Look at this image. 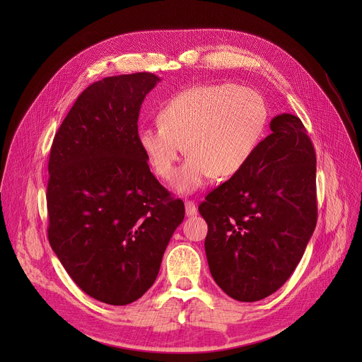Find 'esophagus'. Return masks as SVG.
Listing matches in <instances>:
<instances>
[{
  "instance_id": "1",
  "label": "esophagus",
  "mask_w": 362,
  "mask_h": 362,
  "mask_svg": "<svg viewBox=\"0 0 362 362\" xmlns=\"http://www.w3.org/2000/svg\"><path fill=\"white\" fill-rule=\"evenodd\" d=\"M185 208H186V216H189V217L198 214V208H197L194 201H186Z\"/></svg>"
}]
</instances>
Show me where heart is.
<instances>
[{"mask_svg": "<svg viewBox=\"0 0 362 362\" xmlns=\"http://www.w3.org/2000/svg\"><path fill=\"white\" fill-rule=\"evenodd\" d=\"M158 122L139 130L141 149L164 180L173 177L186 151L191 157L179 170L175 187L191 192L211 176L227 179L239 173L262 139L269 108L255 89L201 85L171 97L161 107Z\"/></svg>", "mask_w": 362, "mask_h": 362, "instance_id": "1", "label": "heart"}]
</instances>
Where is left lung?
I'll return each instance as SVG.
<instances>
[{
	"label": "left lung",
	"mask_w": 362,
	"mask_h": 362,
	"mask_svg": "<svg viewBox=\"0 0 362 362\" xmlns=\"http://www.w3.org/2000/svg\"><path fill=\"white\" fill-rule=\"evenodd\" d=\"M246 165L198 206L211 276L230 298L255 302L281 288L317 224L315 149L293 114H280Z\"/></svg>",
	"instance_id": "1"
}]
</instances>
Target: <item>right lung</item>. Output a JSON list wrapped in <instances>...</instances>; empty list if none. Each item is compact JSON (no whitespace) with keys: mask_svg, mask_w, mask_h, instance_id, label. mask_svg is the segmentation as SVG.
Wrapping results in <instances>:
<instances>
[{"mask_svg":"<svg viewBox=\"0 0 362 362\" xmlns=\"http://www.w3.org/2000/svg\"><path fill=\"white\" fill-rule=\"evenodd\" d=\"M142 71L88 86L55 133L48 161V240L67 274L97 300L127 305L154 284L185 204L151 173L138 141Z\"/></svg>","mask_w":362,"mask_h":362,"instance_id":"right-lung-1","label":"right lung"}]
</instances>
